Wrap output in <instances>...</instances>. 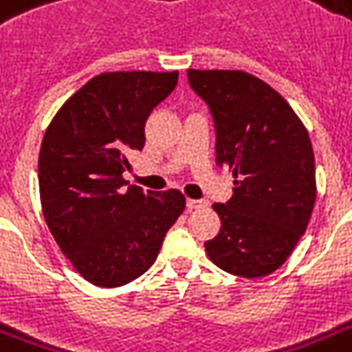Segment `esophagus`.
Segmentation results:
<instances>
[{"mask_svg": "<svg viewBox=\"0 0 352 352\" xmlns=\"http://www.w3.org/2000/svg\"><path fill=\"white\" fill-rule=\"evenodd\" d=\"M186 206L188 210H199V208H206L208 203H206V201H201V199H188Z\"/></svg>", "mask_w": 352, "mask_h": 352, "instance_id": "obj_1", "label": "esophagus"}]
</instances>
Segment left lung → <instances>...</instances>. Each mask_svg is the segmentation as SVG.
<instances>
[{"instance_id": "obj_1", "label": "left lung", "mask_w": 352, "mask_h": 352, "mask_svg": "<svg viewBox=\"0 0 352 352\" xmlns=\"http://www.w3.org/2000/svg\"><path fill=\"white\" fill-rule=\"evenodd\" d=\"M208 104L215 162L234 177V195L215 203L221 230L204 243L210 259L239 278L278 270L307 230L316 201L311 137L289 102L245 71L188 69Z\"/></svg>"}]
</instances>
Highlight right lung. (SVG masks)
<instances>
[{
	"mask_svg": "<svg viewBox=\"0 0 352 352\" xmlns=\"http://www.w3.org/2000/svg\"><path fill=\"white\" fill-rule=\"evenodd\" d=\"M179 73H102L63 104L41 140V212L60 250L96 287H122L159 256L184 212L179 190L124 188L127 157L142 151L144 124L177 85Z\"/></svg>",
	"mask_w": 352,
	"mask_h": 352,
	"instance_id": "1",
	"label": "right lung"
}]
</instances>
